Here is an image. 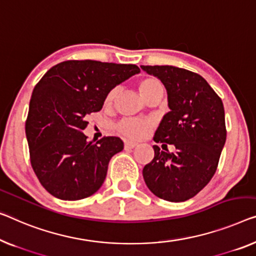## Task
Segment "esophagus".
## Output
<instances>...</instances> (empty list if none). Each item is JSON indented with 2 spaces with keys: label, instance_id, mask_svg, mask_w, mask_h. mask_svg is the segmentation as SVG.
Segmentation results:
<instances>
[{
  "label": "esophagus",
  "instance_id": "1",
  "mask_svg": "<svg viewBox=\"0 0 256 256\" xmlns=\"http://www.w3.org/2000/svg\"><path fill=\"white\" fill-rule=\"evenodd\" d=\"M138 146V144L134 142V141H125V148H128V150H132Z\"/></svg>",
  "mask_w": 256,
  "mask_h": 256
}]
</instances>
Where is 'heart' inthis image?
I'll list each match as a JSON object with an SVG mask.
<instances>
[{
    "instance_id": "1",
    "label": "heart",
    "mask_w": 256,
    "mask_h": 256,
    "mask_svg": "<svg viewBox=\"0 0 256 256\" xmlns=\"http://www.w3.org/2000/svg\"><path fill=\"white\" fill-rule=\"evenodd\" d=\"M163 90V86L161 82L158 79L148 77L141 80L139 82V90L142 96L146 100L147 98H150L152 93L155 92ZM120 94V87H115L106 94V104H109L115 100L117 95ZM152 126V123L150 120H138V118H125L118 124V131L122 134L128 136L132 139H139L142 138L150 132V130Z\"/></svg>"
}]
</instances>
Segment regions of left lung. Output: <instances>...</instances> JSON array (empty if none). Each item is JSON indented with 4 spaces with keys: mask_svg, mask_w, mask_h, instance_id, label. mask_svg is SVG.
<instances>
[{
    "mask_svg": "<svg viewBox=\"0 0 256 256\" xmlns=\"http://www.w3.org/2000/svg\"><path fill=\"white\" fill-rule=\"evenodd\" d=\"M161 80L170 112L156 130L155 142L174 144L162 152L154 144V158L142 176L156 196L186 201L210 182L226 140V115L220 98L200 74L171 66H141Z\"/></svg>",
    "mask_w": 256,
    "mask_h": 256,
    "instance_id": "8db88e82",
    "label": "left lung"
}]
</instances>
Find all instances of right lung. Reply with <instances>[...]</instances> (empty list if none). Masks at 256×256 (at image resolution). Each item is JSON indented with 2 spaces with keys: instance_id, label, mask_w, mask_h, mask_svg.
Listing matches in <instances>:
<instances>
[{
  "instance_id": "1",
  "label": "right lung",
  "mask_w": 256,
  "mask_h": 256,
  "mask_svg": "<svg viewBox=\"0 0 256 256\" xmlns=\"http://www.w3.org/2000/svg\"><path fill=\"white\" fill-rule=\"evenodd\" d=\"M139 72L134 64L66 60L34 87L26 138L34 172L52 196L85 199L104 184L110 158L124 144L118 136L87 141V116L100 112L114 87Z\"/></svg>"
}]
</instances>
